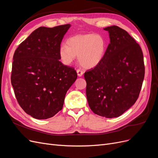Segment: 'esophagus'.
<instances>
[{
    "label": "esophagus",
    "mask_w": 158,
    "mask_h": 158,
    "mask_svg": "<svg viewBox=\"0 0 158 158\" xmlns=\"http://www.w3.org/2000/svg\"><path fill=\"white\" fill-rule=\"evenodd\" d=\"M77 74H78V76L79 77H81V76H82L83 74H84V72L81 70H80V69H77Z\"/></svg>",
    "instance_id": "1"
}]
</instances>
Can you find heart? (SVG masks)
Here are the masks:
<instances>
[{
  "instance_id": "b5f03b06",
  "label": "heart",
  "mask_w": 158,
  "mask_h": 158,
  "mask_svg": "<svg viewBox=\"0 0 158 158\" xmlns=\"http://www.w3.org/2000/svg\"><path fill=\"white\" fill-rule=\"evenodd\" d=\"M106 50V40L102 35L94 33L77 35L69 38L67 45L60 46L59 56L65 65H70L78 56L81 67L89 69L100 64Z\"/></svg>"
}]
</instances>
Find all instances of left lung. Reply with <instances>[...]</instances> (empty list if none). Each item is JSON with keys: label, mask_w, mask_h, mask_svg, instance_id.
Wrapping results in <instances>:
<instances>
[{"label": "left lung", "mask_w": 158, "mask_h": 158, "mask_svg": "<svg viewBox=\"0 0 158 158\" xmlns=\"http://www.w3.org/2000/svg\"><path fill=\"white\" fill-rule=\"evenodd\" d=\"M110 44L104 58L84 73L91 110L108 118L121 116L137 100L144 77L142 50L128 32L118 26L104 29Z\"/></svg>", "instance_id": "obj_1"}]
</instances>
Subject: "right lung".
<instances>
[{
    "label": "right lung",
    "instance_id": "obj_1",
    "mask_svg": "<svg viewBox=\"0 0 158 158\" xmlns=\"http://www.w3.org/2000/svg\"><path fill=\"white\" fill-rule=\"evenodd\" d=\"M70 25L40 27L16 49L11 83L22 109L32 118L55 116L63 106L65 95L77 78L73 67L64 65L59 50Z\"/></svg>",
    "mask_w": 158,
    "mask_h": 158
}]
</instances>
